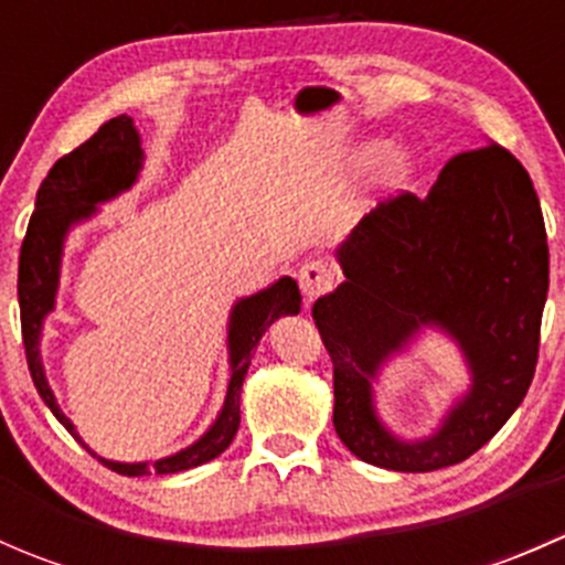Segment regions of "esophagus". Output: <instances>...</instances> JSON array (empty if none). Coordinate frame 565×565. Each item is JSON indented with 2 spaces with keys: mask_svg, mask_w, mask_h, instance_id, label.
Instances as JSON below:
<instances>
[{
  "mask_svg": "<svg viewBox=\"0 0 565 565\" xmlns=\"http://www.w3.org/2000/svg\"><path fill=\"white\" fill-rule=\"evenodd\" d=\"M298 281L306 295V303H315L319 295L333 289L335 270L324 259H306L298 270Z\"/></svg>",
  "mask_w": 565,
  "mask_h": 565,
  "instance_id": "obj_1",
  "label": "esophagus"
}]
</instances>
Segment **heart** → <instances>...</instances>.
Wrapping results in <instances>:
<instances>
[{
    "label": "heart",
    "instance_id": "obj_1",
    "mask_svg": "<svg viewBox=\"0 0 565 565\" xmlns=\"http://www.w3.org/2000/svg\"><path fill=\"white\" fill-rule=\"evenodd\" d=\"M393 169H402V161H396V167H393Z\"/></svg>",
    "mask_w": 565,
    "mask_h": 565
}]
</instances>
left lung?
<instances>
[{"mask_svg": "<svg viewBox=\"0 0 565 565\" xmlns=\"http://www.w3.org/2000/svg\"><path fill=\"white\" fill-rule=\"evenodd\" d=\"M347 281L311 315L333 361V426L369 465L451 467L487 446L522 404L539 363L550 246L530 174L505 147L454 156L424 199H383L339 248ZM424 323L460 341L473 388L418 444L396 441L371 407L379 366Z\"/></svg>", "mask_w": 565, "mask_h": 565, "instance_id": "1", "label": "left lung"}]
</instances>
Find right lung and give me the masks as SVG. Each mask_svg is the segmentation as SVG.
I'll use <instances>...</instances> for the list:
<instances>
[{
  "label": "right lung",
  "instance_id": "1",
  "mask_svg": "<svg viewBox=\"0 0 565 565\" xmlns=\"http://www.w3.org/2000/svg\"><path fill=\"white\" fill-rule=\"evenodd\" d=\"M141 169V147L139 134L134 128V119L119 114L98 128V134L89 136L82 147L62 156L51 167L49 177L40 182L35 213H32L30 226H26L24 243H21L19 256V306H21V335H24L26 363H30L32 383L40 393L51 413L56 415L62 426L82 443L71 420L62 415L54 393L45 383L43 363H40V324L43 317L54 309L56 284H60V259L62 243H65L67 230L76 221L89 218L95 213V204L117 196L134 185L136 174ZM300 292L298 284L289 276L278 278L273 287L262 289L259 295L241 300L232 311L230 322V361L232 377L230 391H226L224 409L218 420L210 426L207 435L193 443L185 451L174 457L158 459L152 465H122V461L100 459L108 470L119 476H167V472L191 470V467L204 465L230 448L235 440L237 426H241V391L243 380L250 366L254 347L259 344L262 333L273 324V319L281 315H298ZM84 446V443H82ZM87 448V446H84ZM89 451V448H87Z\"/></svg>",
  "mask_w": 565,
  "mask_h": 565
}]
</instances>
